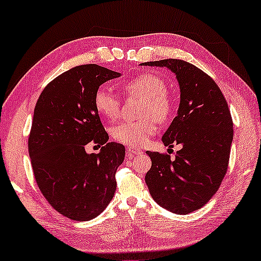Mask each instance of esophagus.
<instances>
[{
    "mask_svg": "<svg viewBox=\"0 0 261 261\" xmlns=\"http://www.w3.org/2000/svg\"><path fill=\"white\" fill-rule=\"evenodd\" d=\"M126 151H127V155H129V156L136 155V154H138V153H140L138 148H134V147H127Z\"/></svg>",
    "mask_w": 261,
    "mask_h": 261,
    "instance_id": "1",
    "label": "esophagus"
}]
</instances>
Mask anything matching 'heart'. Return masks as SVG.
I'll use <instances>...</instances> for the list:
<instances>
[{
  "mask_svg": "<svg viewBox=\"0 0 261 261\" xmlns=\"http://www.w3.org/2000/svg\"><path fill=\"white\" fill-rule=\"evenodd\" d=\"M126 95L143 97L140 116L145 117L138 122H121L111 129L116 142L127 146H143L155 135L156 122L165 123L171 117L172 98L167 93V85L154 74L143 73L123 84ZM94 107L98 114L109 119H116L121 111V101L106 87H98L94 94ZM153 118L155 119H152Z\"/></svg>",
  "mask_w": 261,
  "mask_h": 261,
  "instance_id": "heart-1",
  "label": "heart"
}]
</instances>
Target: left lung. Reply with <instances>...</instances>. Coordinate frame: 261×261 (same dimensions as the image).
<instances>
[{
  "label": "left lung",
  "instance_id": "8db88e82",
  "mask_svg": "<svg viewBox=\"0 0 261 261\" xmlns=\"http://www.w3.org/2000/svg\"><path fill=\"white\" fill-rule=\"evenodd\" d=\"M142 66L167 67L180 86L177 116L163 136L165 146L181 145L175 158L147 151L152 166L145 182L156 203L186 215L203 206L227 171L233 123L220 87L196 66L180 59L148 61Z\"/></svg>",
  "mask_w": 261,
  "mask_h": 261
}]
</instances>
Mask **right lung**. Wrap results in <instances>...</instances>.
<instances>
[{
	"mask_svg": "<svg viewBox=\"0 0 261 261\" xmlns=\"http://www.w3.org/2000/svg\"><path fill=\"white\" fill-rule=\"evenodd\" d=\"M118 76L95 64L76 66L49 82L36 103L28 145L36 182L48 203L73 221L93 220L116 192L125 147L108 143L94 94ZM92 140L103 145L97 155L84 150Z\"/></svg>",
	"mask_w": 261,
	"mask_h": 261,
	"instance_id": "add662e5",
	"label": "right lung"
}]
</instances>
